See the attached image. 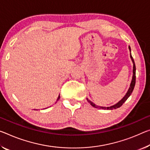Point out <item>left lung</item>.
<instances>
[{"mask_svg": "<svg viewBox=\"0 0 150 150\" xmlns=\"http://www.w3.org/2000/svg\"><path fill=\"white\" fill-rule=\"evenodd\" d=\"M129 50L131 51L130 47H129ZM130 57H131V59H132V60L133 61V63H134V68H133V77H132V83H131V84H130V87L129 88V89H128L127 93L125 94V96L123 97V98L122 99V100L119 101L117 103L115 104V105H114L113 106H111V107H108V108H104V107L97 106V105H96V104L93 103L91 101L89 100V99L87 98V101L89 102V103L91 104V105L93 107H94V108H99V109H111V110H112V109H117V108H120V107L123 105V103H124V102L127 100L128 97H129L131 96V94H132L133 90H134V89L135 84V79H136V77H135V63H134V59H133L132 55H130Z\"/></svg>", "mask_w": 150, "mask_h": 150, "instance_id": "8db88e82", "label": "left lung"}]
</instances>
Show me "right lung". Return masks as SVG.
I'll return each instance as SVG.
<instances>
[{
  "instance_id": "obj_1",
  "label": "right lung",
  "mask_w": 150,
  "mask_h": 150,
  "mask_svg": "<svg viewBox=\"0 0 150 150\" xmlns=\"http://www.w3.org/2000/svg\"><path fill=\"white\" fill-rule=\"evenodd\" d=\"M59 98H60V96H59V97H58V98H57V101H58L59 99Z\"/></svg>"
}]
</instances>
